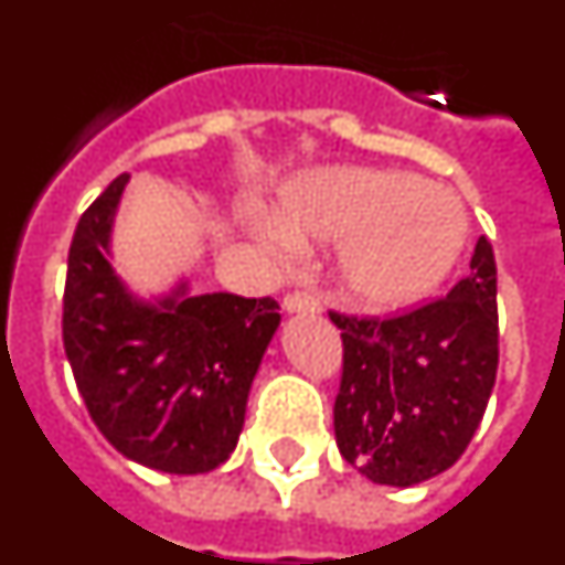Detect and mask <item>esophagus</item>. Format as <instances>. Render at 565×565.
Masks as SVG:
<instances>
[{
	"mask_svg": "<svg viewBox=\"0 0 565 565\" xmlns=\"http://www.w3.org/2000/svg\"><path fill=\"white\" fill-rule=\"evenodd\" d=\"M282 308L288 313H319V299L308 291H291L282 299Z\"/></svg>",
	"mask_w": 565,
	"mask_h": 565,
	"instance_id": "34e87169",
	"label": "esophagus"
}]
</instances>
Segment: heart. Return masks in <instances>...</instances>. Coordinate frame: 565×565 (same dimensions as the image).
Masks as SVG:
<instances>
[{
    "label": "heart",
    "mask_w": 565,
    "mask_h": 565,
    "mask_svg": "<svg viewBox=\"0 0 565 565\" xmlns=\"http://www.w3.org/2000/svg\"><path fill=\"white\" fill-rule=\"evenodd\" d=\"M279 228L297 239H342L339 279L367 311L427 297L467 243L458 194L393 169H322L294 181L279 201Z\"/></svg>",
    "instance_id": "b5f03b06"
}]
</instances>
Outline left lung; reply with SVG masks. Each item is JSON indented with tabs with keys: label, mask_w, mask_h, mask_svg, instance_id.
I'll return each instance as SVG.
<instances>
[{
	"label": "left lung",
	"mask_w": 565,
	"mask_h": 565,
	"mask_svg": "<svg viewBox=\"0 0 565 565\" xmlns=\"http://www.w3.org/2000/svg\"><path fill=\"white\" fill-rule=\"evenodd\" d=\"M342 331L333 430L344 461L387 487H413L461 458L498 373V268L478 237L450 294L396 317L331 311Z\"/></svg>",
	"instance_id": "obj_1"
}]
</instances>
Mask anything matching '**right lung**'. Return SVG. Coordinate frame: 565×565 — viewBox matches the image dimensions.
Returning a JSON list of instances; mask_svg holds the SVG:
<instances>
[{
    "label": "right lung",
    "instance_id": "add662e5",
    "mask_svg": "<svg viewBox=\"0 0 565 565\" xmlns=\"http://www.w3.org/2000/svg\"><path fill=\"white\" fill-rule=\"evenodd\" d=\"M127 181V172L118 174L98 194L70 243L64 353L115 450L149 469L198 476L237 447L279 306L271 297H192L186 282L158 302L135 299L107 263Z\"/></svg>",
    "mask_w": 565,
    "mask_h": 565
}]
</instances>
